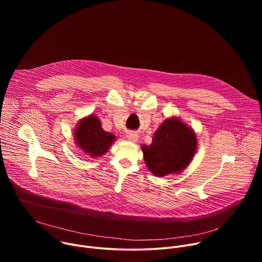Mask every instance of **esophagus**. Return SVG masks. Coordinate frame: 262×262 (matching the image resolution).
<instances>
[{
    "label": "esophagus",
    "instance_id": "1",
    "mask_svg": "<svg viewBox=\"0 0 262 262\" xmlns=\"http://www.w3.org/2000/svg\"><path fill=\"white\" fill-rule=\"evenodd\" d=\"M126 138L129 141H132V142H137L138 139H139V135L137 133H135V132H129V133H127Z\"/></svg>",
    "mask_w": 262,
    "mask_h": 262
}]
</instances>
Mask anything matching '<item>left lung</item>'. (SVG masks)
<instances>
[{"label":"left lung","instance_id":"obj_1","mask_svg":"<svg viewBox=\"0 0 262 262\" xmlns=\"http://www.w3.org/2000/svg\"><path fill=\"white\" fill-rule=\"evenodd\" d=\"M197 147L194 132L179 119H167L156 132L152 143L143 145L145 163L155 175L166 176L182 171Z\"/></svg>","mask_w":262,"mask_h":262}]
</instances>
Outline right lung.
<instances>
[{"instance_id": "1", "label": "right lung", "mask_w": 262, "mask_h": 262, "mask_svg": "<svg viewBox=\"0 0 262 262\" xmlns=\"http://www.w3.org/2000/svg\"><path fill=\"white\" fill-rule=\"evenodd\" d=\"M74 137L82 150L91 157L104 155L111 144L115 141V136L104 132L98 118L92 115L80 122Z\"/></svg>"}]
</instances>
